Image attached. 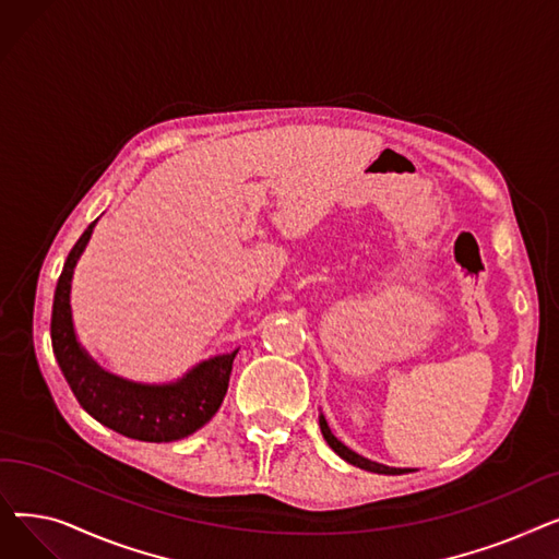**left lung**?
<instances>
[{
    "instance_id": "obj_1",
    "label": "left lung",
    "mask_w": 559,
    "mask_h": 559,
    "mask_svg": "<svg viewBox=\"0 0 559 559\" xmlns=\"http://www.w3.org/2000/svg\"><path fill=\"white\" fill-rule=\"evenodd\" d=\"M319 426H321V435H324V439L329 442V447L342 457V460H346L348 464H354V466H360V468H365V472H373V474H385V476H399V474H405V472H413V468H396V466H385V464H378V462H371V460H367V457H362V455H358L356 451H350L348 447H344L340 439L331 432V428H329V424H326V419H324V415H319Z\"/></svg>"
}]
</instances>
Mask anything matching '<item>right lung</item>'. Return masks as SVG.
I'll return each instance as SVG.
<instances>
[{
    "instance_id": "obj_1",
    "label": "right lung",
    "mask_w": 559,
    "mask_h": 559,
    "mask_svg": "<svg viewBox=\"0 0 559 559\" xmlns=\"http://www.w3.org/2000/svg\"><path fill=\"white\" fill-rule=\"evenodd\" d=\"M97 219L83 230L58 276L51 308V346L70 390L87 415L140 442H176L209 424L219 409L238 350L192 367L167 385H144L102 369L79 344L70 289L76 262L93 235Z\"/></svg>"
}]
</instances>
